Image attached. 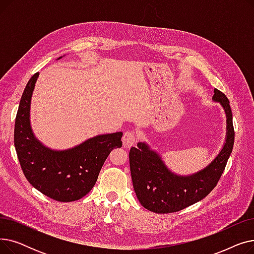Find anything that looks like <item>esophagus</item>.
I'll list each match as a JSON object with an SVG mask.
<instances>
[{"instance_id":"1","label":"esophagus","mask_w":254,"mask_h":254,"mask_svg":"<svg viewBox=\"0 0 254 254\" xmlns=\"http://www.w3.org/2000/svg\"><path fill=\"white\" fill-rule=\"evenodd\" d=\"M137 142V137L132 131L127 130L125 131L124 137H123V143L126 148H129L130 146L134 145Z\"/></svg>"}]
</instances>
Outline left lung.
<instances>
[{"label":"left lung","instance_id":"obj_1","mask_svg":"<svg viewBox=\"0 0 254 254\" xmlns=\"http://www.w3.org/2000/svg\"><path fill=\"white\" fill-rule=\"evenodd\" d=\"M213 100L219 102L225 110L228 131L222 150L204 170L190 176H177L145 143L140 142L137 148H130L128 156L132 185L144 208L159 214L178 212L201 201L217 185L233 151L235 130L229 99L215 88Z\"/></svg>","mask_w":254,"mask_h":254}]
</instances>
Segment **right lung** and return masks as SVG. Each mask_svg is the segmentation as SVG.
<instances>
[{
  "mask_svg": "<svg viewBox=\"0 0 254 254\" xmlns=\"http://www.w3.org/2000/svg\"><path fill=\"white\" fill-rule=\"evenodd\" d=\"M39 73L26 84L15 118L14 145L25 178L36 190L59 202H73L95 186L100 171L114 148L123 146V132L93 137L76 147L55 151L34 136L30 104Z\"/></svg>",
  "mask_w": 254,
  "mask_h": 254,
  "instance_id": "1",
  "label": "right lung"
}]
</instances>
